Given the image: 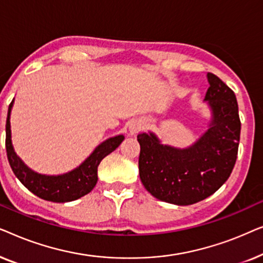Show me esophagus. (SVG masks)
I'll use <instances>...</instances> for the list:
<instances>
[{"label":"esophagus","instance_id":"1","mask_svg":"<svg viewBox=\"0 0 263 263\" xmlns=\"http://www.w3.org/2000/svg\"><path fill=\"white\" fill-rule=\"evenodd\" d=\"M142 129V123L138 120H133L128 123V130L130 135H135Z\"/></svg>","mask_w":263,"mask_h":263}]
</instances>
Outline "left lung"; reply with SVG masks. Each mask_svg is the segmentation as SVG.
Returning a JSON list of instances; mask_svg holds the SVG:
<instances>
[{
	"instance_id": "obj_1",
	"label": "left lung",
	"mask_w": 263,
	"mask_h": 263,
	"mask_svg": "<svg viewBox=\"0 0 263 263\" xmlns=\"http://www.w3.org/2000/svg\"><path fill=\"white\" fill-rule=\"evenodd\" d=\"M203 102L211 111L207 128L192 145H165L156 133H140L139 174L156 199L188 206L214 194L231 175L238 152L240 121L235 93L207 73Z\"/></svg>"
}]
</instances>
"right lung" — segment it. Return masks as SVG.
<instances>
[{
  "mask_svg": "<svg viewBox=\"0 0 263 263\" xmlns=\"http://www.w3.org/2000/svg\"><path fill=\"white\" fill-rule=\"evenodd\" d=\"M14 99L8 107L6 122V149L10 167L16 178L34 195L52 202H70L85 196L95 188L98 181V166L107 154L114 152L124 140V135L106 139L73 170L61 175H45L32 170L17 156L12 142L10 114Z\"/></svg>",
  "mask_w": 263,
  "mask_h": 263,
  "instance_id": "right-lung-1",
  "label": "right lung"
}]
</instances>
